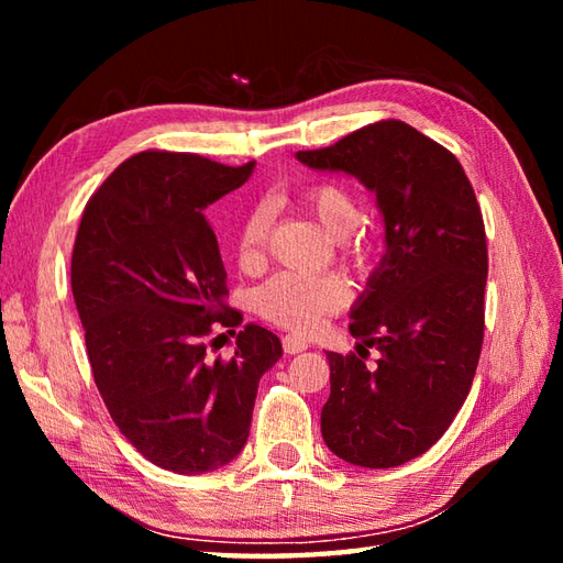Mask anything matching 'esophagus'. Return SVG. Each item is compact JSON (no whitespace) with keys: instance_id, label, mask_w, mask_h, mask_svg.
Wrapping results in <instances>:
<instances>
[{"instance_id":"34e87169","label":"esophagus","mask_w":563,"mask_h":563,"mask_svg":"<svg viewBox=\"0 0 563 563\" xmlns=\"http://www.w3.org/2000/svg\"><path fill=\"white\" fill-rule=\"evenodd\" d=\"M309 349V343L300 336H283V351L288 355H295V353H302Z\"/></svg>"}]
</instances>
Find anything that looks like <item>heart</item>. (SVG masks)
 <instances>
[{
    "label": "heart",
    "instance_id": "heart-1",
    "mask_svg": "<svg viewBox=\"0 0 563 563\" xmlns=\"http://www.w3.org/2000/svg\"><path fill=\"white\" fill-rule=\"evenodd\" d=\"M309 214L321 224L331 239H341L343 256L355 266H363L369 258V239L355 234L361 222V202L353 190L339 181H321L307 188L302 198ZM273 206L268 200L256 202L246 212L239 227L236 249L242 263H258L266 251L268 232L273 224ZM351 302V285L341 275H300L275 273L273 278L256 288L254 307L261 317L292 331H312L321 319L339 312Z\"/></svg>",
    "mask_w": 563,
    "mask_h": 563
}]
</instances>
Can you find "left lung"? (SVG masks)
Masks as SVG:
<instances>
[{
	"mask_svg": "<svg viewBox=\"0 0 563 563\" xmlns=\"http://www.w3.org/2000/svg\"><path fill=\"white\" fill-rule=\"evenodd\" d=\"M295 157L355 176L385 220V256L351 307L357 355L327 351L321 435L336 457L389 470L433 448L472 389L488 273L479 202L457 157L401 121ZM365 347L380 351L375 366Z\"/></svg>",
	"mask_w": 563,
	"mask_h": 563,
	"instance_id": "8db88e82",
	"label": "left lung"
}]
</instances>
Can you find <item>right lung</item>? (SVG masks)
<instances>
[{
	"instance_id": "right-lung-1",
	"label": "right lung",
	"mask_w": 563,
	"mask_h": 563,
	"mask_svg": "<svg viewBox=\"0 0 563 563\" xmlns=\"http://www.w3.org/2000/svg\"><path fill=\"white\" fill-rule=\"evenodd\" d=\"M254 166L140 152L91 196L71 251V295L106 409L142 457L176 474L214 472L244 450L258 379L283 357L280 339L258 324L239 331L230 362L207 353L211 327L236 329L242 314L227 305L202 210Z\"/></svg>"
}]
</instances>
